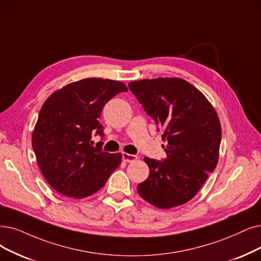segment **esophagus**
Returning <instances> with one entry per match:
<instances>
[{"instance_id":"esophagus-1","label":"esophagus","mask_w":261,"mask_h":261,"mask_svg":"<svg viewBox=\"0 0 261 261\" xmlns=\"http://www.w3.org/2000/svg\"><path fill=\"white\" fill-rule=\"evenodd\" d=\"M123 160L124 162H127V163H133L138 159L137 155H134V154H128V153H123Z\"/></svg>"}]
</instances>
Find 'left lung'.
Here are the masks:
<instances>
[{
    "instance_id": "obj_1",
    "label": "left lung",
    "mask_w": 261,
    "mask_h": 261,
    "mask_svg": "<svg viewBox=\"0 0 261 261\" xmlns=\"http://www.w3.org/2000/svg\"><path fill=\"white\" fill-rule=\"evenodd\" d=\"M128 88L162 128L167 154L162 162L144 158L150 174L137 191L160 209L184 204L217 165L222 139L217 113L199 90L180 78L132 81Z\"/></svg>"
}]
</instances>
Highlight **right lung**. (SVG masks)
I'll return each instance as SVG.
<instances>
[{
	"instance_id": "add662e5",
	"label": "right lung",
	"mask_w": 261,
	"mask_h": 261,
	"mask_svg": "<svg viewBox=\"0 0 261 261\" xmlns=\"http://www.w3.org/2000/svg\"><path fill=\"white\" fill-rule=\"evenodd\" d=\"M127 87L121 81L87 78L56 91L41 107L32 147L46 181L62 195L86 198L98 192L122 161L121 153L93 147L92 136L103 137L101 110Z\"/></svg>"
}]
</instances>
